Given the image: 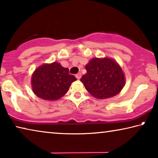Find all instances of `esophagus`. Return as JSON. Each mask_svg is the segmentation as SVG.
<instances>
[{"label": "esophagus", "mask_w": 158, "mask_h": 158, "mask_svg": "<svg viewBox=\"0 0 158 158\" xmlns=\"http://www.w3.org/2000/svg\"><path fill=\"white\" fill-rule=\"evenodd\" d=\"M75 77H76V78H77V79H81V73L77 74L76 75H75Z\"/></svg>", "instance_id": "esophagus-1"}]
</instances>
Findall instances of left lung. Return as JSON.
Returning <instances> with one entry per match:
<instances>
[{"mask_svg": "<svg viewBox=\"0 0 158 158\" xmlns=\"http://www.w3.org/2000/svg\"><path fill=\"white\" fill-rule=\"evenodd\" d=\"M87 73L81 81L89 93L98 99L116 95L125 85V76L116 61L109 58H94L85 65Z\"/></svg>", "mask_w": 158, "mask_h": 158, "instance_id": "obj_1", "label": "left lung"}]
</instances>
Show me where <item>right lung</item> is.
<instances>
[{
  "instance_id": "obj_1",
  "label": "right lung",
  "mask_w": 158,
  "mask_h": 158,
  "mask_svg": "<svg viewBox=\"0 0 158 158\" xmlns=\"http://www.w3.org/2000/svg\"><path fill=\"white\" fill-rule=\"evenodd\" d=\"M77 79L69 74V69L53 62L37 68L32 75L31 85L37 97L45 100H57L68 91Z\"/></svg>"
}]
</instances>
